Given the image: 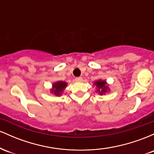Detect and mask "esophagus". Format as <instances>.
Masks as SVG:
<instances>
[{
	"label": "esophagus",
	"instance_id": "obj_1",
	"mask_svg": "<svg viewBox=\"0 0 154 154\" xmlns=\"http://www.w3.org/2000/svg\"><path fill=\"white\" fill-rule=\"evenodd\" d=\"M75 81H77V82H81V81H82V77H76Z\"/></svg>",
	"mask_w": 154,
	"mask_h": 154
}]
</instances>
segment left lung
Segmentation results:
<instances>
[{
	"label": "left lung",
	"mask_w": 154,
	"mask_h": 154,
	"mask_svg": "<svg viewBox=\"0 0 154 154\" xmlns=\"http://www.w3.org/2000/svg\"><path fill=\"white\" fill-rule=\"evenodd\" d=\"M94 85H96L97 88H98V91H97L99 92L100 95H103V93H106L108 88H109L107 85H106V81H103V80L96 81V82L94 83Z\"/></svg>",
	"instance_id": "1"
}]
</instances>
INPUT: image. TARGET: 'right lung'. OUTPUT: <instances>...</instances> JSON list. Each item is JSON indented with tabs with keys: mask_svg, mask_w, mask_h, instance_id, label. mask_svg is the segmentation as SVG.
Wrapping results in <instances>:
<instances>
[{
	"mask_svg": "<svg viewBox=\"0 0 154 154\" xmlns=\"http://www.w3.org/2000/svg\"><path fill=\"white\" fill-rule=\"evenodd\" d=\"M67 83L65 82H62V81H59L57 82H55L53 84V89L51 90V93H54V95H61V93H62L65 88L66 87Z\"/></svg>",
	"mask_w": 154,
	"mask_h": 154,
	"instance_id": "right-lung-1",
	"label": "right lung"
}]
</instances>
